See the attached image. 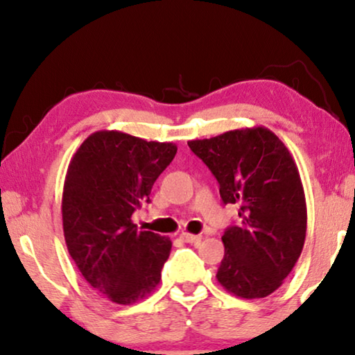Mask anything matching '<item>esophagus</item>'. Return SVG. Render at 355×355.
<instances>
[{"label":"esophagus","instance_id":"obj_1","mask_svg":"<svg viewBox=\"0 0 355 355\" xmlns=\"http://www.w3.org/2000/svg\"><path fill=\"white\" fill-rule=\"evenodd\" d=\"M181 239L184 242H187V244H198V242L202 241V236L200 234H189V232H182Z\"/></svg>","mask_w":355,"mask_h":355}]
</instances>
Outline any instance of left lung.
Listing matches in <instances>:
<instances>
[{
	"label": "left lung",
	"instance_id": "obj_1",
	"mask_svg": "<svg viewBox=\"0 0 355 355\" xmlns=\"http://www.w3.org/2000/svg\"><path fill=\"white\" fill-rule=\"evenodd\" d=\"M187 144L216 178L223 202L241 207L239 225L221 237L218 283L237 297H266L293 271L307 232L305 193L293 155L263 125Z\"/></svg>",
	"mask_w": 355,
	"mask_h": 355
}]
</instances>
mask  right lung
Masks as SVG:
<instances>
[{
    "mask_svg": "<svg viewBox=\"0 0 355 355\" xmlns=\"http://www.w3.org/2000/svg\"><path fill=\"white\" fill-rule=\"evenodd\" d=\"M176 152L171 142L96 130L71 158L61 205L64 241L87 283L111 302L134 304L159 284L173 242L137 231L130 218L150 202Z\"/></svg>",
    "mask_w": 355,
    "mask_h": 355,
    "instance_id": "1",
    "label": "right lung"
}]
</instances>
